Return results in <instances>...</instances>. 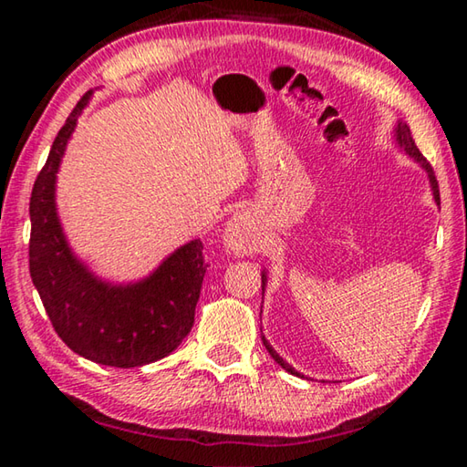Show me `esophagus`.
Masks as SVG:
<instances>
[{
	"label": "esophagus",
	"instance_id": "34e87169",
	"mask_svg": "<svg viewBox=\"0 0 467 467\" xmlns=\"http://www.w3.org/2000/svg\"><path fill=\"white\" fill-rule=\"evenodd\" d=\"M224 244L234 255H249L257 249V234L247 212H239L228 220L224 231Z\"/></svg>",
	"mask_w": 467,
	"mask_h": 467
}]
</instances>
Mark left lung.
<instances>
[{"mask_svg":"<svg viewBox=\"0 0 467 467\" xmlns=\"http://www.w3.org/2000/svg\"><path fill=\"white\" fill-rule=\"evenodd\" d=\"M393 138H395V144H398L401 150H404V152L412 158L414 162H418L420 164V167L426 171V175H429V183H431V192H432V197H434V202H437V205H441V197H439V183H437V177H434V172H432V167L429 162H426V158L420 154V150L416 148V144H414V140H412V131H410V128H408V123L406 121H398L395 123V128H393ZM265 284H267V274L265 272H262V290H265ZM262 339H264V346H265V350L272 354V358L278 362V365L284 368V370H288L290 375H296V377H303L298 373V370H295L292 368L286 360H284L278 352L274 350L272 348V344L267 342L265 339V336H262Z\"/></svg>","mask_w":467,"mask_h":467,"instance_id":"8db88e82","label":"left lung"}]
</instances>
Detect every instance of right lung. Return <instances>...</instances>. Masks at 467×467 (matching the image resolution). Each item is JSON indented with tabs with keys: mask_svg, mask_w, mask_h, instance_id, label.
<instances>
[{
	"mask_svg": "<svg viewBox=\"0 0 467 467\" xmlns=\"http://www.w3.org/2000/svg\"><path fill=\"white\" fill-rule=\"evenodd\" d=\"M86 92L55 138L30 195V278L57 336L76 354L105 367H144L175 350L193 327L205 275L202 241L172 251L138 282L110 284L74 255L63 233L55 183Z\"/></svg>",
	"mask_w": 467,
	"mask_h": 467,
	"instance_id": "obj_1",
	"label": "right lung"
}]
</instances>
